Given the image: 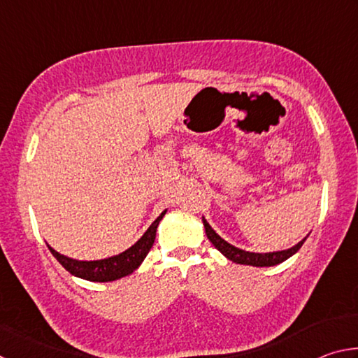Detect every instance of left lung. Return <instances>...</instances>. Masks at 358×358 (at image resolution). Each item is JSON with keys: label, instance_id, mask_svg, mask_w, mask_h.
Segmentation results:
<instances>
[{"label": "left lung", "instance_id": "1", "mask_svg": "<svg viewBox=\"0 0 358 358\" xmlns=\"http://www.w3.org/2000/svg\"><path fill=\"white\" fill-rule=\"evenodd\" d=\"M203 226H205V234H207L208 240L213 243L217 251H221L224 256H226L229 260H232L235 264H241V265H252V266H273L284 262V260L289 259L290 256L300 250L301 245L305 243L306 238H303L300 243H296L294 248L290 250H284V251H276V252H265V254H259V252H248L243 250H238V248L232 246L227 243L226 240H222L220 235H217L213 229H211L207 220L203 217Z\"/></svg>", "mask_w": 358, "mask_h": 358}]
</instances>
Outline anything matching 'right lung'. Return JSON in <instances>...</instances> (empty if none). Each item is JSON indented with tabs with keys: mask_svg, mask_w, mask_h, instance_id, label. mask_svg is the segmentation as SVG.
I'll use <instances>...</instances> for the list:
<instances>
[{
	"mask_svg": "<svg viewBox=\"0 0 358 358\" xmlns=\"http://www.w3.org/2000/svg\"><path fill=\"white\" fill-rule=\"evenodd\" d=\"M164 215L166 211H162V213L157 216V220L148 227L147 232L143 234V237L138 240L136 245H132L129 250L118 254V256L102 260H76L63 256V254L57 252L50 246H48V250H50V252L57 257L58 262L62 264L71 275L96 282L115 281L118 280V278L131 275L132 271L138 268L142 260L147 257L148 251L155 243L157 224H159Z\"/></svg>",
	"mask_w": 358,
	"mask_h": 358,
	"instance_id": "right-lung-1",
	"label": "right lung"
}]
</instances>
